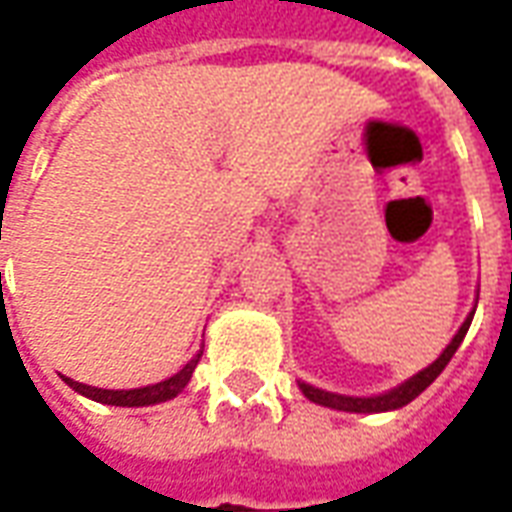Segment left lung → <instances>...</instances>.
Listing matches in <instances>:
<instances>
[{
	"label": "left lung",
	"mask_w": 512,
	"mask_h": 512,
	"mask_svg": "<svg viewBox=\"0 0 512 512\" xmlns=\"http://www.w3.org/2000/svg\"><path fill=\"white\" fill-rule=\"evenodd\" d=\"M474 312L463 321V326L458 329V334L452 337V343L444 348V354L433 362L430 367H425L422 373H417L414 378H408L406 384H400L397 389L392 392H386V395H378V397H345V395H332V392H323V389H315L310 384H301V392L310 397L312 403H318V406H329V408H337V411H354V414H376V411H392V408H400L411 403L419 392H425L444 367L450 365V359L455 356L458 351V345L463 343V337L469 332V323H472Z\"/></svg>",
	"instance_id": "left-lung-1"
}]
</instances>
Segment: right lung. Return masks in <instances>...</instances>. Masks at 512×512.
Segmentation results:
<instances>
[{
	"label": "right lung",
	"instance_id": "right-lung-1",
	"mask_svg": "<svg viewBox=\"0 0 512 512\" xmlns=\"http://www.w3.org/2000/svg\"><path fill=\"white\" fill-rule=\"evenodd\" d=\"M202 351L194 359H191L189 365L183 367L180 373H175L172 378L167 381H161V384H153V386H142V389H98V386H87V384H79V381H71V378H62L65 384L76 389L79 395L90 397V400H98V403H106V406H150V403H164L169 397H175L183 389V386L189 384L191 373H194V367L200 362Z\"/></svg>",
	"mask_w": 512,
	"mask_h": 512
}]
</instances>
